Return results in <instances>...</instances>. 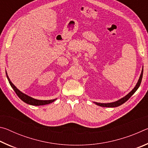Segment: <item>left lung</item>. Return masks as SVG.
I'll list each match as a JSON object with an SVG mask.
<instances>
[{"label": "left lung", "mask_w": 148, "mask_h": 148, "mask_svg": "<svg viewBox=\"0 0 148 148\" xmlns=\"http://www.w3.org/2000/svg\"><path fill=\"white\" fill-rule=\"evenodd\" d=\"M142 76H143V69H142V73L140 74V78L138 79V83L136 84V86H135L134 88L132 90V91L129 92V93L126 95L125 97L121 99L119 101H117L116 102H111V103H107V104H104V103H97V102H95L97 105H98V106H102V107H117V106H119L120 105L123 104V103H125V102L128 101V100L131 98V97L132 96V95H133L135 92H136V90L138 89V87L140 86V84H141V82H142Z\"/></svg>", "instance_id": "8db88e82"}]
</instances>
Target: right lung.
Segmentation results:
<instances>
[{
  "instance_id": "obj_1",
  "label": "right lung",
  "mask_w": 148,
  "mask_h": 148,
  "mask_svg": "<svg viewBox=\"0 0 148 148\" xmlns=\"http://www.w3.org/2000/svg\"><path fill=\"white\" fill-rule=\"evenodd\" d=\"M6 74L7 78H8V79L10 84L11 87L14 90V91L16 92V95L19 97V98L21 99V101H23L24 102H25V103L31 104V105H33V106H40V105H45V104L51 103V102H53V101H56V99L49 100V101H41V100H36V99L32 98V97L27 96V95L23 93V92H21L19 90H18L16 88V86H15L12 83V82L10 81V78L8 77V74H7L6 72Z\"/></svg>"
}]
</instances>
